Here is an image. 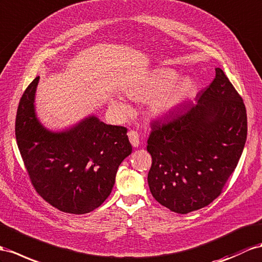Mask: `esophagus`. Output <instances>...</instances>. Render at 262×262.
Instances as JSON below:
<instances>
[{"mask_svg":"<svg viewBox=\"0 0 262 262\" xmlns=\"http://www.w3.org/2000/svg\"><path fill=\"white\" fill-rule=\"evenodd\" d=\"M128 138H129V142L133 145V147H137L139 145V134L137 132L129 130Z\"/></svg>","mask_w":262,"mask_h":262,"instance_id":"34e87169","label":"esophagus"}]
</instances>
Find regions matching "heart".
I'll return each mask as SVG.
<instances>
[{"instance_id": "1", "label": "heart", "mask_w": 262, "mask_h": 262, "mask_svg": "<svg viewBox=\"0 0 262 262\" xmlns=\"http://www.w3.org/2000/svg\"><path fill=\"white\" fill-rule=\"evenodd\" d=\"M178 78V73L171 69H160L154 72L143 84L127 91V95L135 99L155 97L149 104V112L154 116H164L185 103L195 91L191 78ZM114 110L120 114L130 112V107L120 99L113 100Z\"/></svg>"}]
</instances>
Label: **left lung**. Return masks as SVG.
<instances>
[{
    "instance_id": "8db88e82",
    "label": "left lung",
    "mask_w": 262,
    "mask_h": 262,
    "mask_svg": "<svg viewBox=\"0 0 262 262\" xmlns=\"http://www.w3.org/2000/svg\"><path fill=\"white\" fill-rule=\"evenodd\" d=\"M197 104L151 123L148 185L160 205L177 213L216 199L236 169L247 139L244 100L221 69Z\"/></svg>"
}]
</instances>
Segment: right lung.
<instances>
[{
	"mask_svg": "<svg viewBox=\"0 0 262 262\" xmlns=\"http://www.w3.org/2000/svg\"><path fill=\"white\" fill-rule=\"evenodd\" d=\"M38 79L23 93L16 113L15 137L24 166L50 205L67 213L91 212L111 195L119 165L132 154L127 129L90 116L64 132L48 130L35 115Z\"/></svg>",
	"mask_w": 262,
	"mask_h": 262,
	"instance_id": "right-lung-1",
	"label": "right lung"
}]
</instances>
